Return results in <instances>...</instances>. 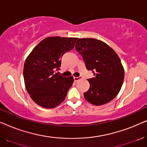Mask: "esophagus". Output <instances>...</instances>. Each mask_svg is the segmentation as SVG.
Returning a JSON list of instances; mask_svg holds the SVG:
<instances>
[{
    "label": "esophagus",
    "instance_id": "1",
    "mask_svg": "<svg viewBox=\"0 0 147 147\" xmlns=\"http://www.w3.org/2000/svg\"><path fill=\"white\" fill-rule=\"evenodd\" d=\"M74 79L75 82H78V81H79L80 80L82 79V77H74Z\"/></svg>",
    "mask_w": 147,
    "mask_h": 147
}]
</instances>
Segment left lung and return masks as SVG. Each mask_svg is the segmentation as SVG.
Returning <instances> with one entry per match:
<instances>
[{
  "instance_id": "left-lung-1",
  "label": "left lung",
  "mask_w": 147,
  "mask_h": 147,
  "mask_svg": "<svg viewBox=\"0 0 147 147\" xmlns=\"http://www.w3.org/2000/svg\"><path fill=\"white\" fill-rule=\"evenodd\" d=\"M76 49L95 76L88 80L90 88L84 93L85 99L95 106L108 103L118 95L123 84L124 69L119 57L106 43L93 38L78 39Z\"/></svg>"
}]
</instances>
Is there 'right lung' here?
Segmentation results:
<instances>
[{
    "instance_id": "add662e5",
    "label": "right lung",
    "mask_w": 147,
    "mask_h": 147,
    "mask_svg": "<svg viewBox=\"0 0 147 147\" xmlns=\"http://www.w3.org/2000/svg\"><path fill=\"white\" fill-rule=\"evenodd\" d=\"M78 38L49 37L42 40L28 55L23 67L26 90L41 107L53 108L63 102L74 83L73 76L56 73L61 57L73 49Z\"/></svg>"
}]
</instances>
